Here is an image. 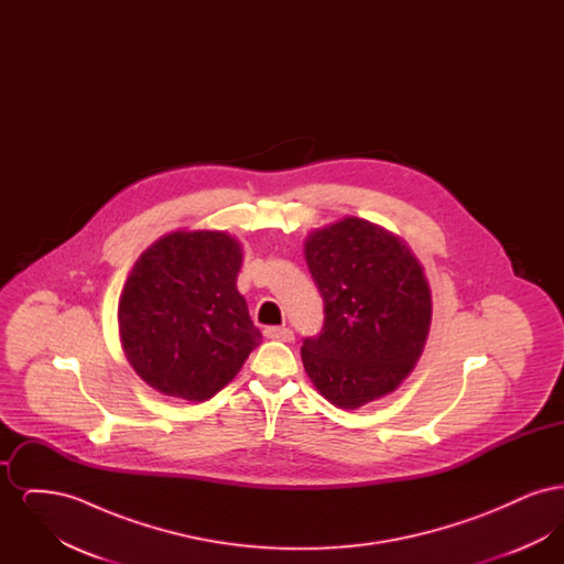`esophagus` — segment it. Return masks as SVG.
Segmentation results:
<instances>
[{"mask_svg": "<svg viewBox=\"0 0 564 564\" xmlns=\"http://www.w3.org/2000/svg\"><path fill=\"white\" fill-rule=\"evenodd\" d=\"M264 336L269 340H281V343H292L294 340V332L290 327H267Z\"/></svg>", "mask_w": 564, "mask_h": 564, "instance_id": "esophagus-1", "label": "esophagus"}]
</instances>
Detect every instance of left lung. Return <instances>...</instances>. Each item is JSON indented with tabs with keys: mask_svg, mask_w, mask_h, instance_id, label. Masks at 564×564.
Segmentation results:
<instances>
[{
	"mask_svg": "<svg viewBox=\"0 0 564 564\" xmlns=\"http://www.w3.org/2000/svg\"><path fill=\"white\" fill-rule=\"evenodd\" d=\"M304 258L325 304L322 334L300 350L311 382L343 410L393 393L430 336L421 262L402 237L352 215L308 232Z\"/></svg>",
	"mask_w": 564,
	"mask_h": 564,
	"instance_id": "obj_1",
	"label": "left lung"
}]
</instances>
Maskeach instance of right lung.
<instances>
[{
	"label": "right lung",
	"mask_w": 564,
	"mask_h": 564,
	"mask_svg": "<svg viewBox=\"0 0 564 564\" xmlns=\"http://www.w3.org/2000/svg\"><path fill=\"white\" fill-rule=\"evenodd\" d=\"M242 245L224 230H175L133 264L118 302L137 376L166 398L205 402L262 343L237 290Z\"/></svg>",
	"instance_id": "1"
}]
</instances>
